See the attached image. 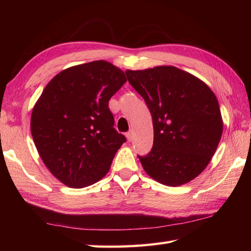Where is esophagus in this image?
I'll use <instances>...</instances> for the list:
<instances>
[{"label": "esophagus", "instance_id": "34e87169", "mask_svg": "<svg viewBox=\"0 0 251 251\" xmlns=\"http://www.w3.org/2000/svg\"><path fill=\"white\" fill-rule=\"evenodd\" d=\"M126 138H127V140H128V141H131L132 140V132L131 131L126 132Z\"/></svg>", "mask_w": 251, "mask_h": 251}]
</instances>
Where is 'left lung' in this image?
I'll return each mask as SVG.
<instances>
[{
  "label": "left lung",
  "mask_w": 251,
  "mask_h": 251,
  "mask_svg": "<svg viewBox=\"0 0 251 251\" xmlns=\"http://www.w3.org/2000/svg\"><path fill=\"white\" fill-rule=\"evenodd\" d=\"M125 73L152 115V150L138 156L143 169L165 185L190 182L209 164L222 136V116L214 92L173 66Z\"/></svg>",
  "instance_id": "obj_1"
}]
</instances>
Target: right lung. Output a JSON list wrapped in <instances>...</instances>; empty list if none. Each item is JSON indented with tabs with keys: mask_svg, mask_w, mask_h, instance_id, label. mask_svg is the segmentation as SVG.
<instances>
[{
	"mask_svg": "<svg viewBox=\"0 0 251 251\" xmlns=\"http://www.w3.org/2000/svg\"><path fill=\"white\" fill-rule=\"evenodd\" d=\"M126 82L104 60L70 67L50 79L31 114V134L42 161L63 184L92 185L109 172L126 138L114 129L109 100Z\"/></svg>",
	"mask_w": 251,
	"mask_h": 251,
	"instance_id": "add662e5",
	"label": "right lung"
}]
</instances>
